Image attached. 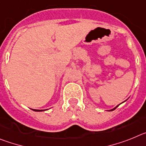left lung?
<instances>
[{
  "label": "left lung",
  "mask_w": 146,
  "mask_h": 146,
  "mask_svg": "<svg viewBox=\"0 0 146 146\" xmlns=\"http://www.w3.org/2000/svg\"><path fill=\"white\" fill-rule=\"evenodd\" d=\"M120 104H119V105H120ZM119 105H117V106H115V108H113V109H111V110H109V111H113V110H115V109H116V108H117V106H119Z\"/></svg>",
  "instance_id": "8db88e82"
}]
</instances>
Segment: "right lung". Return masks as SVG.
Here are the masks:
<instances>
[{
    "mask_svg": "<svg viewBox=\"0 0 146 146\" xmlns=\"http://www.w3.org/2000/svg\"><path fill=\"white\" fill-rule=\"evenodd\" d=\"M32 110L35 111H45V110H34V109H31Z\"/></svg>",
    "mask_w": 146,
    "mask_h": 146,
    "instance_id": "add662e5",
    "label": "right lung"
}]
</instances>
